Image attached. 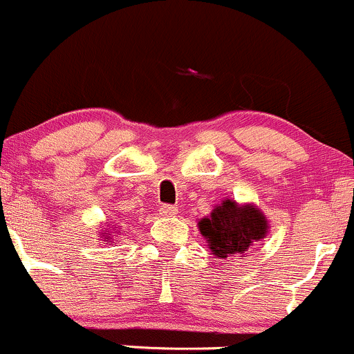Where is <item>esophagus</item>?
<instances>
[{
    "label": "esophagus",
    "mask_w": 354,
    "mask_h": 354,
    "mask_svg": "<svg viewBox=\"0 0 354 354\" xmlns=\"http://www.w3.org/2000/svg\"><path fill=\"white\" fill-rule=\"evenodd\" d=\"M160 214H162V216H176L177 207L172 206V204H162V206H160Z\"/></svg>",
    "instance_id": "obj_1"
}]
</instances>
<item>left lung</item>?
Listing matches in <instances>:
<instances>
[{
	"label": "left lung",
	"instance_id": "1",
	"mask_svg": "<svg viewBox=\"0 0 354 354\" xmlns=\"http://www.w3.org/2000/svg\"><path fill=\"white\" fill-rule=\"evenodd\" d=\"M211 252L218 259L245 257L254 242L268 235V220L254 204H239L225 199L209 216L198 223Z\"/></svg>",
	"mask_w": 354,
	"mask_h": 354
}]
</instances>
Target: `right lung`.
Listing matches in <instances>:
<instances>
[{"mask_svg": "<svg viewBox=\"0 0 354 354\" xmlns=\"http://www.w3.org/2000/svg\"><path fill=\"white\" fill-rule=\"evenodd\" d=\"M104 232H105V230H104ZM104 236H107V239L111 240V233H107V235H104Z\"/></svg>", "mask_w": 354, "mask_h": 354, "instance_id": "1", "label": "right lung"}]
</instances>
